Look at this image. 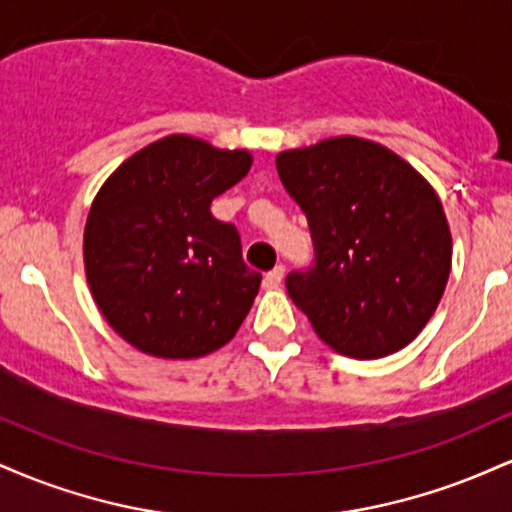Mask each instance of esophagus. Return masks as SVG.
<instances>
[{
    "instance_id": "34e87169",
    "label": "esophagus",
    "mask_w": 512,
    "mask_h": 512,
    "mask_svg": "<svg viewBox=\"0 0 512 512\" xmlns=\"http://www.w3.org/2000/svg\"><path fill=\"white\" fill-rule=\"evenodd\" d=\"M284 276H286L284 264H276L272 272L264 274V286H267V289H279L281 281H284Z\"/></svg>"
}]
</instances>
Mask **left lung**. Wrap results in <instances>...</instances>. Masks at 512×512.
<instances>
[{
    "label": "left lung",
    "mask_w": 512,
    "mask_h": 512,
    "mask_svg": "<svg viewBox=\"0 0 512 512\" xmlns=\"http://www.w3.org/2000/svg\"><path fill=\"white\" fill-rule=\"evenodd\" d=\"M276 170L313 233L315 267L286 276V291L317 337L361 361L414 342L452 267L450 226L431 182L361 137L281 151Z\"/></svg>",
    "instance_id": "obj_1"
}]
</instances>
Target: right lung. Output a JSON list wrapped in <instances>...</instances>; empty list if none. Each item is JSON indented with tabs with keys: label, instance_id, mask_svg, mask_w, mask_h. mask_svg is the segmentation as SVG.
Segmentation results:
<instances>
[{
	"label": "right lung",
	"instance_id": "right-lung-1",
	"mask_svg": "<svg viewBox=\"0 0 512 512\" xmlns=\"http://www.w3.org/2000/svg\"><path fill=\"white\" fill-rule=\"evenodd\" d=\"M252 154L170 134L103 182L84 228V267L108 325L156 358L207 356L236 337L262 274L240 255L214 197L248 175Z\"/></svg>",
	"mask_w": 512,
	"mask_h": 512
}]
</instances>
